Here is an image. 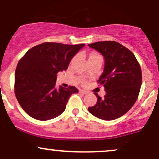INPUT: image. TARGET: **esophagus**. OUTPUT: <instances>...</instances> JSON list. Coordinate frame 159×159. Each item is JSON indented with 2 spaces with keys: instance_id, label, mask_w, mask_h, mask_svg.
Returning a JSON list of instances; mask_svg holds the SVG:
<instances>
[{
  "instance_id": "obj_1",
  "label": "esophagus",
  "mask_w": 159,
  "mask_h": 159,
  "mask_svg": "<svg viewBox=\"0 0 159 159\" xmlns=\"http://www.w3.org/2000/svg\"><path fill=\"white\" fill-rule=\"evenodd\" d=\"M80 92L82 93V94H87L88 93H89L87 91H85V90H80Z\"/></svg>"
}]
</instances>
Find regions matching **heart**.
Segmentation results:
<instances>
[{
	"label": "heart",
	"instance_id": "1",
	"mask_svg": "<svg viewBox=\"0 0 159 159\" xmlns=\"http://www.w3.org/2000/svg\"><path fill=\"white\" fill-rule=\"evenodd\" d=\"M100 57V56L98 53H93V54H91L90 57Z\"/></svg>",
	"mask_w": 159,
	"mask_h": 159
}]
</instances>
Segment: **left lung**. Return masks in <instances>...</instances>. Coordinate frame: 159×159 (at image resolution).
Returning <instances> with one entry per match:
<instances>
[{
    "label": "left lung",
    "instance_id": "8db88e82",
    "mask_svg": "<svg viewBox=\"0 0 159 159\" xmlns=\"http://www.w3.org/2000/svg\"><path fill=\"white\" fill-rule=\"evenodd\" d=\"M88 46L105 58L103 73L98 83L106 91L103 98L95 93L97 103L88 109L102 120H115L127 112L139 98L142 83L141 66L131 50L115 41L98 42Z\"/></svg>",
    "mask_w": 159,
    "mask_h": 159
}]
</instances>
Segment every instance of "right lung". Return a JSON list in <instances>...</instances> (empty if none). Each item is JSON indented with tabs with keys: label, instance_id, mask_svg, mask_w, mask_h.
<instances>
[{
	"label": "right lung",
	"instance_id": "add662e5",
	"mask_svg": "<svg viewBox=\"0 0 159 159\" xmlns=\"http://www.w3.org/2000/svg\"><path fill=\"white\" fill-rule=\"evenodd\" d=\"M84 44L44 42L23 56L15 73L14 91L20 106L27 115L39 120H48L60 115L74 86L56 88L57 74L66 70L69 63Z\"/></svg>",
	"mask_w": 159,
	"mask_h": 159
}]
</instances>
